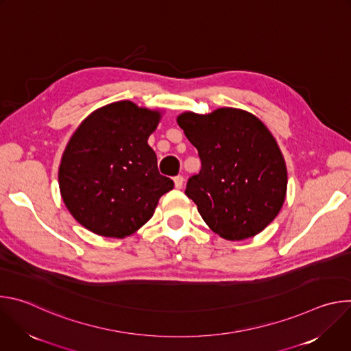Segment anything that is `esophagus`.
<instances>
[{
    "label": "esophagus",
    "instance_id": "1",
    "mask_svg": "<svg viewBox=\"0 0 351 351\" xmlns=\"http://www.w3.org/2000/svg\"><path fill=\"white\" fill-rule=\"evenodd\" d=\"M173 182H175V187H176V189H182L184 179H183V176L179 175V176H175V178H173Z\"/></svg>",
    "mask_w": 351,
    "mask_h": 351
}]
</instances>
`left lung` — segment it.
Segmentation results:
<instances>
[{"label":"left lung","mask_w":351,"mask_h":351,"mask_svg":"<svg viewBox=\"0 0 351 351\" xmlns=\"http://www.w3.org/2000/svg\"><path fill=\"white\" fill-rule=\"evenodd\" d=\"M176 121L202 160L186 195L208 228L232 241L263 232L282 210L287 189L285 158L269 129L230 107L206 115L187 111Z\"/></svg>","instance_id":"8db88e82"}]
</instances>
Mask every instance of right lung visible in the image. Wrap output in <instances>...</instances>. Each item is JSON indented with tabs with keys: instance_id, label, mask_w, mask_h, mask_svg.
<instances>
[{
	"instance_id": "obj_1",
	"label": "right lung",
	"mask_w": 351,
	"mask_h": 351,
	"mask_svg": "<svg viewBox=\"0 0 351 351\" xmlns=\"http://www.w3.org/2000/svg\"><path fill=\"white\" fill-rule=\"evenodd\" d=\"M161 117L123 99L93 111L75 130L58 182L68 211L82 226L123 239L154 215L161 195L173 189L147 143Z\"/></svg>"
}]
</instances>
